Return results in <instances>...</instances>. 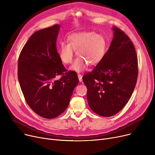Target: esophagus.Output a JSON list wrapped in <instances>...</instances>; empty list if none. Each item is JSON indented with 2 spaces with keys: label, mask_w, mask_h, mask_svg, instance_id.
<instances>
[{
  "label": "esophagus",
  "mask_w": 155,
  "mask_h": 155,
  "mask_svg": "<svg viewBox=\"0 0 155 155\" xmlns=\"http://www.w3.org/2000/svg\"><path fill=\"white\" fill-rule=\"evenodd\" d=\"M78 80L80 81V82H82V75L80 74V73H78Z\"/></svg>",
  "instance_id": "obj_1"
}]
</instances>
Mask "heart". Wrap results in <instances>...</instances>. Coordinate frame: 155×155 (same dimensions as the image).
<instances>
[{"mask_svg":"<svg viewBox=\"0 0 155 155\" xmlns=\"http://www.w3.org/2000/svg\"><path fill=\"white\" fill-rule=\"evenodd\" d=\"M67 42H61L58 56L61 62L70 64L73 58V51L78 56L70 69L75 71L84 70L87 64L96 66L104 58L107 50V41L104 36L94 32H78L70 34Z\"/></svg>","mask_w":155,"mask_h":155,"instance_id":"obj_1","label":"heart"}]
</instances>
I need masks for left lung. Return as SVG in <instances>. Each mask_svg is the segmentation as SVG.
Here are the masks:
<instances>
[{
	"instance_id": "8db88e82",
	"label": "left lung",
	"mask_w": 155,
	"mask_h": 155,
	"mask_svg": "<svg viewBox=\"0 0 155 155\" xmlns=\"http://www.w3.org/2000/svg\"><path fill=\"white\" fill-rule=\"evenodd\" d=\"M114 38L102 60L82 80L87 101L97 114L110 117L124 108L133 94L138 75L137 57L130 38L114 26Z\"/></svg>"
}]
</instances>
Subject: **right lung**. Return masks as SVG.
<instances>
[{"instance_id": "right-lung-1", "label": "right lung", "mask_w": 155, "mask_h": 155, "mask_svg": "<svg viewBox=\"0 0 155 155\" xmlns=\"http://www.w3.org/2000/svg\"><path fill=\"white\" fill-rule=\"evenodd\" d=\"M60 25L35 32L24 45L18 59L21 91L31 109L39 116L53 119L68 106L79 80L77 73L64 68L56 50ZM61 75L59 80L55 77Z\"/></svg>"}]
</instances>
